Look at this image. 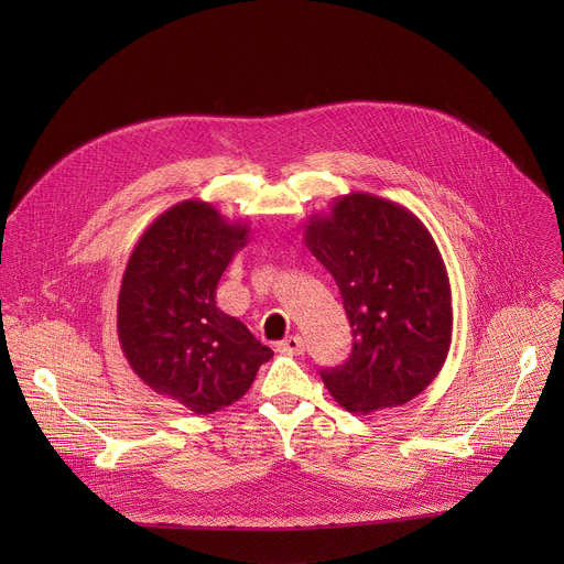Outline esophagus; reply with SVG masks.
I'll list each match as a JSON object with an SVG mask.
<instances>
[{
  "label": "esophagus",
  "mask_w": 564,
  "mask_h": 564,
  "mask_svg": "<svg viewBox=\"0 0 564 564\" xmlns=\"http://www.w3.org/2000/svg\"><path fill=\"white\" fill-rule=\"evenodd\" d=\"M279 352L283 355H303L305 352V341L299 337V335H292V337H285L279 346H276Z\"/></svg>",
  "instance_id": "34e87169"
}]
</instances>
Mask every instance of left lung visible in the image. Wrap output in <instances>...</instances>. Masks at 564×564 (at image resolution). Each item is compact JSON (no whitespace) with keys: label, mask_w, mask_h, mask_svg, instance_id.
I'll use <instances>...</instances> for the list:
<instances>
[{"label":"left lung","mask_w":564,"mask_h":564,"mask_svg":"<svg viewBox=\"0 0 564 564\" xmlns=\"http://www.w3.org/2000/svg\"><path fill=\"white\" fill-rule=\"evenodd\" d=\"M303 240L335 276L355 337L348 361L321 372L330 394L357 415L415 399L453 337L448 272L426 225L404 205L352 192L312 214Z\"/></svg>","instance_id":"1"}]
</instances>
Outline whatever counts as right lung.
Instances as JSON below:
<instances>
[{
	"mask_svg": "<svg viewBox=\"0 0 564 564\" xmlns=\"http://www.w3.org/2000/svg\"><path fill=\"white\" fill-rule=\"evenodd\" d=\"M248 238V223L183 200L144 229L122 274L118 339L131 370L196 415L238 401L274 355L216 307V285Z\"/></svg>",
	"mask_w": 564,
	"mask_h": 564,
	"instance_id": "1",
	"label": "right lung"
}]
</instances>
